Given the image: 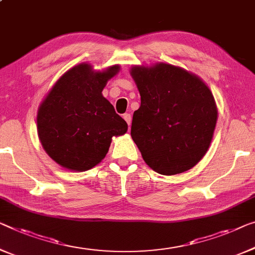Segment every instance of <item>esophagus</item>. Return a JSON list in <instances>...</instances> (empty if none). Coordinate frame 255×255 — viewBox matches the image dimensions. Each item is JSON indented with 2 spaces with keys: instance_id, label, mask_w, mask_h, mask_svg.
<instances>
[{
  "instance_id": "1",
  "label": "esophagus",
  "mask_w": 255,
  "mask_h": 255,
  "mask_svg": "<svg viewBox=\"0 0 255 255\" xmlns=\"http://www.w3.org/2000/svg\"><path fill=\"white\" fill-rule=\"evenodd\" d=\"M124 119L126 120V123L128 124V126L130 127V124H131V116L129 115V113H125V115H124Z\"/></svg>"
}]
</instances>
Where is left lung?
<instances>
[{
	"instance_id": "8db88e82",
	"label": "left lung",
	"mask_w": 255,
	"mask_h": 255,
	"mask_svg": "<svg viewBox=\"0 0 255 255\" xmlns=\"http://www.w3.org/2000/svg\"><path fill=\"white\" fill-rule=\"evenodd\" d=\"M140 95L130 135L144 161L161 175L196 166L212 142L218 109L212 91L197 75L159 63L132 66Z\"/></svg>"
}]
</instances>
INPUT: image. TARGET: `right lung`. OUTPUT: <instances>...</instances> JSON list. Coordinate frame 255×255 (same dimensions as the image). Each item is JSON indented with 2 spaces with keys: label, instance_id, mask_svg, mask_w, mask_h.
<instances>
[{
  "label": "right lung",
  "instance_id": "1",
  "mask_svg": "<svg viewBox=\"0 0 255 255\" xmlns=\"http://www.w3.org/2000/svg\"><path fill=\"white\" fill-rule=\"evenodd\" d=\"M103 72L80 64L59 78L37 111V134L43 149L64 168L83 172L103 160L113 136L124 135L127 123L103 97L106 83L119 72Z\"/></svg>",
  "mask_w": 255,
  "mask_h": 255
}]
</instances>
